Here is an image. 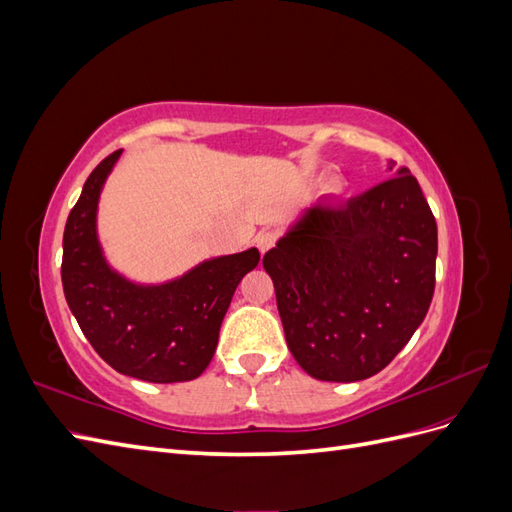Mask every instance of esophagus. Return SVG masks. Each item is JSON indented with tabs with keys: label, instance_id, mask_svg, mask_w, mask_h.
<instances>
[{
	"label": "esophagus",
	"instance_id": "34e87169",
	"mask_svg": "<svg viewBox=\"0 0 512 512\" xmlns=\"http://www.w3.org/2000/svg\"><path fill=\"white\" fill-rule=\"evenodd\" d=\"M275 241H277V235H275V232H271V230H260L258 235H256V239H254V243H256V247L260 250V254L269 252L271 247L275 245Z\"/></svg>",
	"mask_w": 512,
	"mask_h": 512
}]
</instances>
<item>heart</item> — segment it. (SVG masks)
Segmentation results:
<instances>
[{
    "mask_svg": "<svg viewBox=\"0 0 512 512\" xmlns=\"http://www.w3.org/2000/svg\"><path fill=\"white\" fill-rule=\"evenodd\" d=\"M331 192H339V185H331Z\"/></svg>",
    "mask_w": 512,
    "mask_h": 512,
    "instance_id": "b5f03b06",
    "label": "heart"
}]
</instances>
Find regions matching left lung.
Instances as JSON below:
<instances>
[{"mask_svg":"<svg viewBox=\"0 0 512 512\" xmlns=\"http://www.w3.org/2000/svg\"><path fill=\"white\" fill-rule=\"evenodd\" d=\"M436 256V218L404 166L346 205L305 207L262 258L294 359L327 382L378 374L427 316Z\"/></svg>","mask_w":512,"mask_h":512,"instance_id":"1","label":"left lung"}]
</instances>
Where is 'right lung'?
I'll list each match as a JSON object with an SVG mask.
<instances>
[{
    "mask_svg": "<svg viewBox=\"0 0 512 512\" xmlns=\"http://www.w3.org/2000/svg\"><path fill=\"white\" fill-rule=\"evenodd\" d=\"M119 156L121 149L94 168L68 215L61 260L66 301L89 344L119 374L188 382L211 363L232 294L260 254L250 247L209 258L162 284H138L115 271L98 239V203Z\"/></svg>",
    "mask_w": 512,
    "mask_h": 512,
    "instance_id": "1",
    "label": "right lung"
}]
</instances>
